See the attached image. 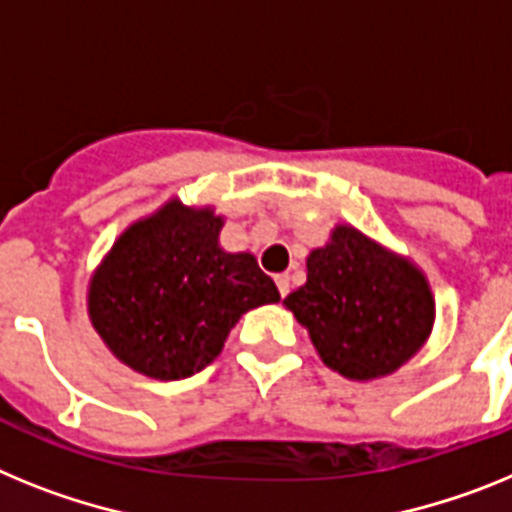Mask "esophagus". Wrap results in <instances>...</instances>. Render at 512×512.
I'll return each mask as SVG.
<instances>
[{
  "label": "esophagus",
  "instance_id": "1",
  "mask_svg": "<svg viewBox=\"0 0 512 512\" xmlns=\"http://www.w3.org/2000/svg\"><path fill=\"white\" fill-rule=\"evenodd\" d=\"M275 286H278V293H281V296H288V291H291V278H288L286 273L275 275Z\"/></svg>",
  "mask_w": 512,
  "mask_h": 512
}]
</instances>
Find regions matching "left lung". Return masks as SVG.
Masks as SVG:
<instances>
[{"instance_id": "1", "label": "left lung", "mask_w": 512, "mask_h": 512, "mask_svg": "<svg viewBox=\"0 0 512 512\" xmlns=\"http://www.w3.org/2000/svg\"><path fill=\"white\" fill-rule=\"evenodd\" d=\"M306 270L304 286L283 304L342 376L366 381L397 371L430 335L435 304L425 275L353 226H337Z\"/></svg>"}]
</instances>
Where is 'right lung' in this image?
<instances>
[{
  "label": "right lung",
  "instance_id": "obj_1",
  "mask_svg": "<svg viewBox=\"0 0 512 512\" xmlns=\"http://www.w3.org/2000/svg\"><path fill=\"white\" fill-rule=\"evenodd\" d=\"M221 216L172 201L113 244L90 286V319L115 358L177 381L221 353L244 311L281 293L247 252L219 247Z\"/></svg>",
  "mask_w": 512,
  "mask_h": 512
}]
</instances>
